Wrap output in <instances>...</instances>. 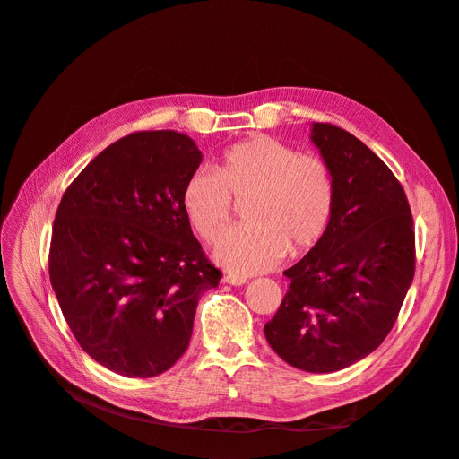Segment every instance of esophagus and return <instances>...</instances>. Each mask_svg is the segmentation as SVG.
<instances>
[{"label": "esophagus", "mask_w": 459, "mask_h": 459, "mask_svg": "<svg viewBox=\"0 0 459 459\" xmlns=\"http://www.w3.org/2000/svg\"><path fill=\"white\" fill-rule=\"evenodd\" d=\"M221 281L228 283V285H235V287H239V285H245V283H247V277L228 273V275H224V280H221Z\"/></svg>", "instance_id": "34e87169"}]
</instances>
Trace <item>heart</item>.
Listing matches in <instances>:
<instances>
[{
	"instance_id": "heart-1",
	"label": "heart",
	"mask_w": 459,
	"mask_h": 459,
	"mask_svg": "<svg viewBox=\"0 0 459 459\" xmlns=\"http://www.w3.org/2000/svg\"><path fill=\"white\" fill-rule=\"evenodd\" d=\"M231 199L245 201L247 228L221 238L214 256L233 273H258L324 238L335 208V179L314 152L255 135L226 149L211 170H197L186 182L182 211L201 241L214 243L226 231Z\"/></svg>"
}]
</instances>
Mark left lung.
<instances>
[{
  "label": "left lung",
  "mask_w": 459,
  "mask_h": 459,
  "mask_svg": "<svg viewBox=\"0 0 459 459\" xmlns=\"http://www.w3.org/2000/svg\"><path fill=\"white\" fill-rule=\"evenodd\" d=\"M310 137L335 179V208L324 238L283 272L290 283L264 333L289 366L331 373L391 333L415 273V233L404 189L368 145L327 122Z\"/></svg>",
  "instance_id": "8db88e82"
}]
</instances>
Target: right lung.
Listing matches in <instances>:
<instances>
[{
	"mask_svg": "<svg viewBox=\"0 0 459 459\" xmlns=\"http://www.w3.org/2000/svg\"><path fill=\"white\" fill-rule=\"evenodd\" d=\"M203 160L174 130L134 132L68 186L53 221L49 280L78 344L126 377H155L187 351L197 302L221 272L182 211Z\"/></svg>",
	"mask_w": 459,
	"mask_h": 459,
	"instance_id": "obj_1",
	"label": "right lung"
}]
</instances>
